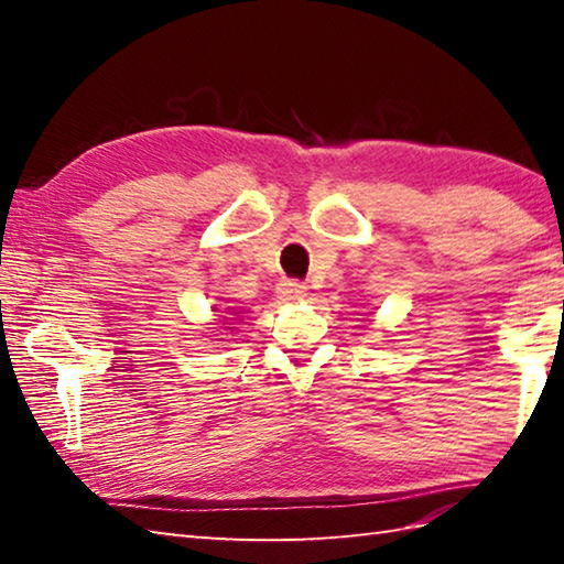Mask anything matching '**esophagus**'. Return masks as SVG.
Segmentation results:
<instances>
[{
	"mask_svg": "<svg viewBox=\"0 0 564 564\" xmlns=\"http://www.w3.org/2000/svg\"><path fill=\"white\" fill-rule=\"evenodd\" d=\"M279 299L285 303H303L308 299V289L299 281H281L279 283Z\"/></svg>",
	"mask_w": 564,
	"mask_h": 564,
	"instance_id": "34e87169",
	"label": "esophagus"
}]
</instances>
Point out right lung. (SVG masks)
I'll list each match as a JSON object with an SVG mask.
<instances>
[{
  "label": "right lung",
  "instance_id": "1",
  "mask_svg": "<svg viewBox=\"0 0 564 564\" xmlns=\"http://www.w3.org/2000/svg\"><path fill=\"white\" fill-rule=\"evenodd\" d=\"M214 311H218V308H214ZM218 313H226V316H221L226 323H236V321H241V308H228V311H218ZM221 340V338H218Z\"/></svg>",
  "mask_w": 564,
  "mask_h": 564
}]
</instances>
